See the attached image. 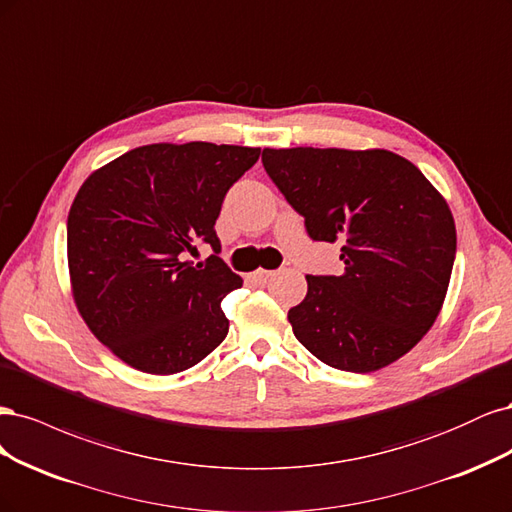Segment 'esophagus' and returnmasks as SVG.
<instances>
[{
	"instance_id": "34e87169",
	"label": "esophagus",
	"mask_w": 512,
	"mask_h": 512,
	"mask_svg": "<svg viewBox=\"0 0 512 512\" xmlns=\"http://www.w3.org/2000/svg\"><path fill=\"white\" fill-rule=\"evenodd\" d=\"M276 276L274 270H257L253 272V278L257 280V283H268V280H272Z\"/></svg>"
}]
</instances>
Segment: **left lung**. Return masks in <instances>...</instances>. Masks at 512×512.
Here are the masks:
<instances>
[{
	"instance_id": "left-lung-1",
	"label": "left lung",
	"mask_w": 512,
	"mask_h": 512,
	"mask_svg": "<svg viewBox=\"0 0 512 512\" xmlns=\"http://www.w3.org/2000/svg\"><path fill=\"white\" fill-rule=\"evenodd\" d=\"M263 168L319 242H342L340 276H306L293 334L323 364L366 374L406 355L430 329L457 249L444 197L383 148H263Z\"/></svg>"
}]
</instances>
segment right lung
Wrapping results in <instances>:
<instances>
[{
    "label": "right lung",
    "instance_id": "obj_1",
    "mask_svg": "<svg viewBox=\"0 0 512 512\" xmlns=\"http://www.w3.org/2000/svg\"><path fill=\"white\" fill-rule=\"evenodd\" d=\"M261 148L138 146L95 170L68 217L72 295L93 336L148 374L183 372L225 340L221 302L242 287L223 259L187 261L214 232L225 193Z\"/></svg>",
    "mask_w": 512,
    "mask_h": 512
}]
</instances>
